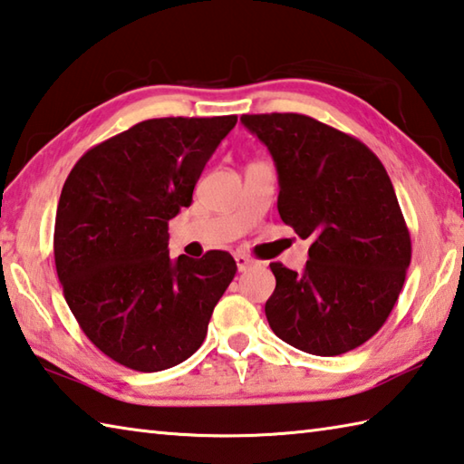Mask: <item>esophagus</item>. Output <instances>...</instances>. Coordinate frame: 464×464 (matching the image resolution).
<instances>
[{"label": "esophagus", "mask_w": 464, "mask_h": 464, "mask_svg": "<svg viewBox=\"0 0 464 464\" xmlns=\"http://www.w3.org/2000/svg\"><path fill=\"white\" fill-rule=\"evenodd\" d=\"M235 261H237V269L239 272H247V269H251L256 266V261L251 259V257H247V256H235Z\"/></svg>", "instance_id": "34e87169"}]
</instances>
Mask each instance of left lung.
<instances>
[{"mask_svg":"<svg viewBox=\"0 0 464 464\" xmlns=\"http://www.w3.org/2000/svg\"><path fill=\"white\" fill-rule=\"evenodd\" d=\"M241 123L274 158L282 221L310 241L302 274L269 264V326L310 355L361 347L390 316L411 259L390 176L363 141L308 115H241Z\"/></svg>","mask_w":464,"mask_h":464,"instance_id":"8db88e82","label":"left lung"}]
</instances>
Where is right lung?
Returning <instances> with one entry per match:
<instances>
[{"label":"right lung","mask_w":464,"mask_h":464,"mask_svg":"<svg viewBox=\"0 0 464 464\" xmlns=\"http://www.w3.org/2000/svg\"><path fill=\"white\" fill-rule=\"evenodd\" d=\"M235 123L237 115L136 123L82 154L64 182L54 264L66 304L89 341L133 372L187 361L237 272L227 251L168 256V221L190 207Z\"/></svg>","instance_id":"right-lung-1"}]
</instances>
